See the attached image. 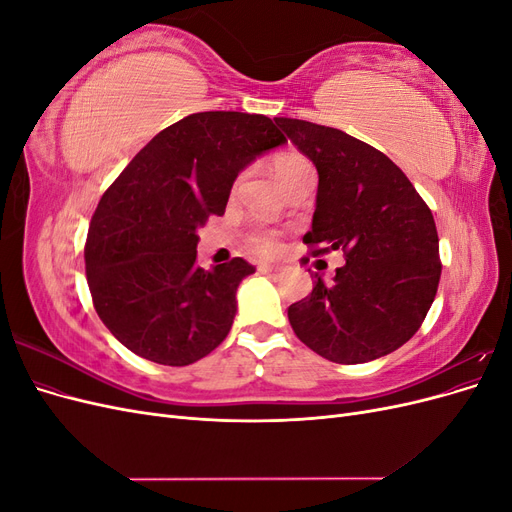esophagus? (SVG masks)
I'll list each match as a JSON object with an SVG mask.
<instances>
[{"label": "esophagus", "instance_id": "1", "mask_svg": "<svg viewBox=\"0 0 512 512\" xmlns=\"http://www.w3.org/2000/svg\"><path fill=\"white\" fill-rule=\"evenodd\" d=\"M258 271H260V273H269V275H277V273H282V267H273V265H260V267H258Z\"/></svg>", "mask_w": 512, "mask_h": 512}]
</instances>
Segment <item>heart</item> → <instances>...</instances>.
<instances>
[{
  "label": "heart",
  "instance_id": "1",
  "mask_svg": "<svg viewBox=\"0 0 512 512\" xmlns=\"http://www.w3.org/2000/svg\"><path fill=\"white\" fill-rule=\"evenodd\" d=\"M273 168H275L277 179H280L284 185L290 177H294L297 173H301V170L312 168V166H309V162L303 156H299V153L290 151V153H280V156H277L273 162ZM256 250L262 254H277V250H280V243H277L275 237H269V235L258 237Z\"/></svg>",
  "mask_w": 512,
  "mask_h": 512
}]
</instances>
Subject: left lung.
<instances>
[{"label": "left lung", "mask_w": 512, "mask_h": 512, "mask_svg": "<svg viewBox=\"0 0 512 512\" xmlns=\"http://www.w3.org/2000/svg\"><path fill=\"white\" fill-rule=\"evenodd\" d=\"M318 170L309 245L344 250L333 282L318 277L288 307L301 342L333 363L391 354L421 327L440 282L438 230L425 200L382 151L342 130L275 117Z\"/></svg>", "instance_id": "left-lung-1"}]
</instances>
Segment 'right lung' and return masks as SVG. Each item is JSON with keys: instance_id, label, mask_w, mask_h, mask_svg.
<instances>
[{"instance_id": "1", "label": "right lung", "mask_w": 512, "mask_h": 512, "mask_svg": "<svg viewBox=\"0 0 512 512\" xmlns=\"http://www.w3.org/2000/svg\"><path fill=\"white\" fill-rule=\"evenodd\" d=\"M284 143L265 115L194 113L153 136L104 192L85 271L100 320L128 350L183 367L224 342L237 288L256 269L243 258L198 267V228L224 213L243 168Z\"/></svg>"}]
</instances>
